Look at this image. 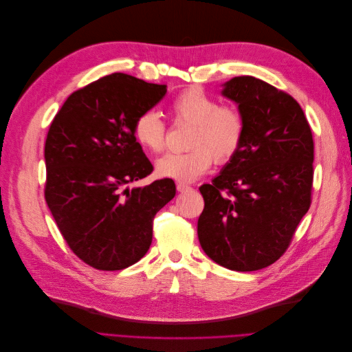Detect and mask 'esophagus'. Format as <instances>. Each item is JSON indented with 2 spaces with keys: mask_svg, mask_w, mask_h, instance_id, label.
Instances as JSON below:
<instances>
[{
  "mask_svg": "<svg viewBox=\"0 0 352 352\" xmlns=\"http://www.w3.org/2000/svg\"><path fill=\"white\" fill-rule=\"evenodd\" d=\"M176 188H177V190L179 192H189V190H192V188L189 186V185H186V183H182V182H177L176 183Z\"/></svg>",
  "mask_w": 352,
  "mask_h": 352,
  "instance_id": "esophagus-1",
  "label": "esophagus"
}]
</instances>
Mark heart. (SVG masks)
<instances>
[{
    "instance_id": "1",
    "label": "heart",
    "mask_w": 352,
    "mask_h": 352,
    "mask_svg": "<svg viewBox=\"0 0 352 352\" xmlns=\"http://www.w3.org/2000/svg\"><path fill=\"white\" fill-rule=\"evenodd\" d=\"M172 119L177 124H190L185 153L163 156L156 170L162 177L182 183L193 182L205 175L214 162L225 164L235 157L242 147L246 120L243 111L235 104H219L217 100L200 87L179 93L169 106ZM166 126L155 110L142 113L133 126L136 142L150 153L166 148Z\"/></svg>"
}]
</instances>
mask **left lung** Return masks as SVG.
<instances>
[{"mask_svg": "<svg viewBox=\"0 0 352 352\" xmlns=\"http://www.w3.org/2000/svg\"><path fill=\"white\" fill-rule=\"evenodd\" d=\"M222 94L239 104L246 133L222 173L199 188L197 236L216 263L258 271L287 252L311 206L312 131L296 100L259 78L233 77Z\"/></svg>", "mask_w": 352, "mask_h": 352, "instance_id": "8db88e82", "label": "left lung"}]
</instances>
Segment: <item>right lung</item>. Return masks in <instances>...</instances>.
Segmentation results:
<instances>
[{
    "label": "right lung",
    "instance_id": "add662e5",
    "mask_svg": "<svg viewBox=\"0 0 352 352\" xmlns=\"http://www.w3.org/2000/svg\"><path fill=\"white\" fill-rule=\"evenodd\" d=\"M166 91L113 73L70 94L50 126L45 202L67 245L94 270L140 261L152 245L155 214L176 195L172 179L124 188L153 172L133 126Z\"/></svg>",
    "mask_w": 352,
    "mask_h": 352
}]
</instances>
